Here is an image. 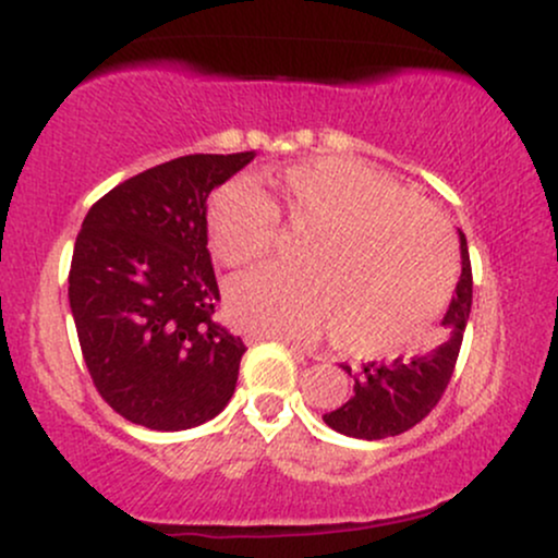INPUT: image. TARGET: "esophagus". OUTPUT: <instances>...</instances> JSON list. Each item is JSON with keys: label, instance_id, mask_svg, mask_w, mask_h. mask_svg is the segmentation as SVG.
I'll list each match as a JSON object with an SVG mask.
<instances>
[{"label": "esophagus", "instance_id": "esophagus-1", "mask_svg": "<svg viewBox=\"0 0 558 558\" xmlns=\"http://www.w3.org/2000/svg\"><path fill=\"white\" fill-rule=\"evenodd\" d=\"M254 341H278L283 345H291V349L299 351V354H304V349H301L296 341H291V338H286V336H259V338H254Z\"/></svg>", "mask_w": 558, "mask_h": 558}]
</instances>
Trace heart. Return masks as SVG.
Instances as JSON below:
<instances>
[{
  "label": "heart",
  "instance_id": "heart-1",
  "mask_svg": "<svg viewBox=\"0 0 558 558\" xmlns=\"http://www.w3.org/2000/svg\"><path fill=\"white\" fill-rule=\"evenodd\" d=\"M220 185L207 204V241L226 267L265 259L280 220L312 228L304 267H262L228 286L230 317L272 336H332L354 354L414 343L453 286V235L444 215L393 178L341 157H317ZM439 280H434V270ZM436 288H432V283Z\"/></svg>",
  "mask_w": 558,
  "mask_h": 558
}]
</instances>
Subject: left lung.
<instances>
[{"label": "left lung", "instance_id": "obj_1", "mask_svg": "<svg viewBox=\"0 0 558 558\" xmlns=\"http://www.w3.org/2000/svg\"><path fill=\"white\" fill-rule=\"evenodd\" d=\"M459 239H462V278L444 317V341L409 360L399 356L390 364L367 362L362 364L360 373H351V367L343 364L345 373L354 377V393L338 409L323 414L325 425H330L332 430L362 440L401 435L425 420L444 399L472 310L470 252H466L464 233H459Z\"/></svg>", "mask_w": 558, "mask_h": 558}]
</instances>
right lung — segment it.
Returning <instances> with one entry per match:
<instances>
[{
    "label": "right lung",
    "instance_id": "right-lung-1",
    "mask_svg": "<svg viewBox=\"0 0 558 558\" xmlns=\"http://www.w3.org/2000/svg\"><path fill=\"white\" fill-rule=\"evenodd\" d=\"M252 159H170L114 185L83 220L68 275L81 354L133 425L189 430L233 396L246 345L215 319L207 196Z\"/></svg>",
    "mask_w": 558,
    "mask_h": 558
}]
</instances>
